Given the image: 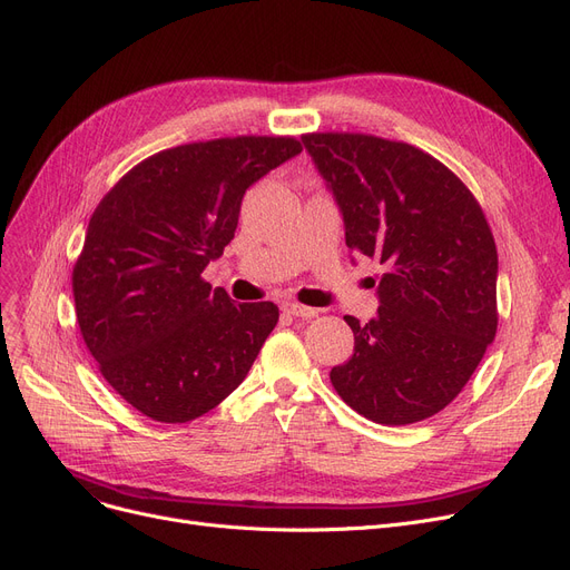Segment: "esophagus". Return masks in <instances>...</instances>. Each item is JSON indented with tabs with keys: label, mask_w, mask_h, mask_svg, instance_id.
Wrapping results in <instances>:
<instances>
[{
	"label": "esophagus",
	"mask_w": 570,
	"mask_h": 570,
	"mask_svg": "<svg viewBox=\"0 0 570 570\" xmlns=\"http://www.w3.org/2000/svg\"><path fill=\"white\" fill-rule=\"evenodd\" d=\"M284 312L291 314V317H301V320H312V317H317V314H320V309L301 305V303H286Z\"/></svg>",
	"instance_id": "34e87169"
}]
</instances>
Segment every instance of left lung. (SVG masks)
I'll return each instance as SVG.
<instances>
[{
  "label": "left lung",
  "instance_id": "1",
  "mask_svg": "<svg viewBox=\"0 0 570 570\" xmlns=\"http://www.w3.org/2000/svg\"><path fill=\"white\" fill-rule=\"evenodd\" d=\"M307 155L341 208L345 244L385 267L375 317H345L354 354L331 368L343 402L377 425L446 409L498 331V250L481 206L409 142L307 134Z\"/></svg>",
  "mask_w": 570,
  "mask_h": 570
}]
</instances>
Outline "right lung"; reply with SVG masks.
I'll use <instances>...</instances> for the list:
<instances>
[{"mask_svg": "<svg viewBox=\"0 0 570 570\" xmlns=\"http://www.w3.org/2000/svg\"><path fill=\"white\" fill-rule=\"evenodd\" d=\"M301 150L286 136L178 145L94 210L72 269L77 322L105 381L142 415L195 420L256 362L279 307L237 305L202 272L235 237L246 189Z\"/></svg>", "mask_w": 570, "mask_h": 570, "instance_id": "1", "label": "right lung"}]
</instances>
